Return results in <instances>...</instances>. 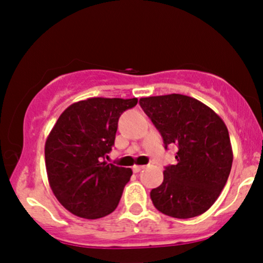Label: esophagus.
I'll return each mask as SVG.
<instances>
[{
	"mask_svg": "<svg viewBox=\"0 0 263 263\" xmlns=\"http://www.w3.org/2000/svg\"><path fill=\"white\" fill-rule=\"evenodd\" d=\"M143 168V165H134V167H132V171H134L135 173H138V172H141Z\"/></svg>",
	"mask_w": 263,
	"mask_h": 263,
	"instance_id": "obj_1",
	"label": "esophagus"
}]
</instances>
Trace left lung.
<instances>
[{
    "label": "left lung",
    "instance_id": "8db88e82",
    "mask_svg": "<svg viewBox=\"0 0 263 263\" xmlns=\"http://www.w3.org/2000/svg\"><path fill=\"white\" fill-rule=\"evenodd\" d=\"M142 110L163 138L177 146V164L151 190L157 210L177 219L201 215L215 203L232 165L229 131L221 119L197 99L180 93L140 99Z\"/></svg>",
    "mask_w": 263,
    "mask_h": 263
}]
</instances>
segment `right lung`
I'll list each match as a JSON object with an SVG mask.
<instances>
[{
	"mask_svg": "<svg viewBox=\"0 0 263 263\" xmlns=\"http://www.w3.org/2000/svg\"><path fill=\"white\" fill-rule=\"evenodd\" d=\"M137 99L92 98L70 105L45 141L48 180L59 203L74 215L99 219L116 209L131 168L105 162L123 111Z\"/></svg>",
	"mask_w": 263,
	"mask_h": 263,
	"instance_id": "obj_1",
	"label": "right lung"
}]
</instances>
